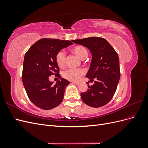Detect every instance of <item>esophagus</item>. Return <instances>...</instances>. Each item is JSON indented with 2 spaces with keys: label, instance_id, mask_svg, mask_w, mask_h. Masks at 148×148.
Returning <instances> with one entry per match:
<instances>
[{
  "label": "esophagus",
  "instance_id": "esophagus-1",
  "mask_svg": "<svg viewBox=\"0 0 148 148\" xmlns=\"http://www.w3.org/2000/svg\"><path fill=\"white\" fill-rule=\"evenodd\" d=\"M72 83H73V84H77V85H78V84H79V82H72Z\"/></svg>",
  "mask_w": 148,
  "mask_h": 148
}]
</instances>
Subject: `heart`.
Returning <instances> with one entry per match:
<instances>
[{"label": "heart", "instance_id": "obj_1", "mask_svg": "<svg viewBox=\"0 0 148 148\" xmlns=\"http://www.w3.org/2000/svg\"><path fill=\"white\" fill-rule=\"evenodd\" d=\"M73 52L80 59H83L88 56V51L86 48L82 46H76L73 49ZM66 53L63 51H60L57 53L56 62L57 65L61 69L65 66ZM84 73V71L80 69H70L65 70L63 73V77L70 81H78Z\"/></svg>", "mask_w": 148, "mask_h": 148}]
</instances>
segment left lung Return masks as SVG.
<instances>
[{"instance_id":"obj_1","label":"left lung","mask_w":148,"mask_h":148,"mask_svg":"<svg viewBox=\"0 0 148 148\" xmlns=\"http://www.w3.org/2000/svg\"><path fill=\"white\" fill-rule=\"evenodd\" d=\"M90 51L92 60L86 77L91 82L96 79L88 90L81 93L83 101L92 107H100L113 97L120 79L119 59L117 53L106 39L90 37L71 40Z\"/></svg>"}]
</instances>
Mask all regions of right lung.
I'll return each mask as SVG.
<instances>
[{"label": "right lung", "mask_w": 148, "mask_h": 148, "mask_svg": "<svg viewBox=\"0 0 148 148\" xmlns=\"http://www.w3.org/2000/svg\"><path fill=\"white\" fill-rule=\"evenodd\" d=\"M71 44L70 41L41 39L26 53L22 81L29 99L39 108L50 110L63 101L65 88L70 82L60 78L56 56L58 52ZM52 74L60 78L56 84L49 81Z\"/></svg>", "instance_id": "1"}]
</instances>
